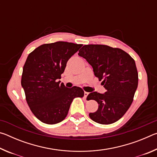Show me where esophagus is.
<instances>
[{"label": "esophagus", "mask_w": 157, "mask_h": 157, "mask_svg": "<svg viewBox=\"0 0 157 157\" xmlns=\"http://www.w3.org/2000/svg\"><path fill=\"white\" fill-rule=\"evenodd\" d=\"M89 93H88V92H86V91H85V92H84V98H85V99H86V97H87V96H88V95H89Z\"/></svg>", "instance_id": "1"}]
</instances>
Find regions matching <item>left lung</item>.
<instances>
[{"label":"left lung","instance_id":"1","mask_svg":"<svg viewBox=\"0 0 157 157\" xmlns=\"http://www.w3.org/2000/svg\"><path fill=\"white\" fill-rule=\"evenodd\" d=\"M78 55L92 66L106 89L103 94L94 91L87 96L99 105L95 112L89 113L90 118L102 124L115 123L128 110L136 91L139 76L135 61L124 50L106 45H84Z\"/></svg>","mask_w":157,"mask_h":157}]
</instances>
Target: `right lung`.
I'll list each match as a JSON object with an SVG mask.
<instances>
[{
    "label": "right lung",
    "mask_w": 157,
    "mask_h": 157,
    "mask_svg": "<svg viewBox=\"0 0 157 157\" xmlns=\"http://www.w3.org/2000/svg\"><path fill=\"white\" fill-rule=\"evenodd\" d=\"M82 46L57 41L41 45L29 54L23 68L21 86L30 110L42 123L62 122L74 98L84 96L79 87L68 89L58 82L68 59Z\"/></svg>",
    "instance_id": "obj_1"
}]
</instances>
